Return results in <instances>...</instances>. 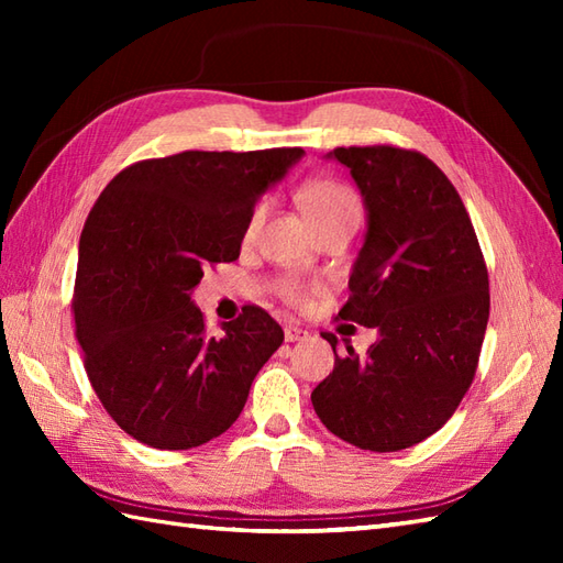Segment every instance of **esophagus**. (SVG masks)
<instances>
[{
  "label": "esophagus",
  "mask_w": 563,
  "mask_h": 563,
  "mask_svg": "<svg viewBox=\"0 0 563 563\" xmlns=\"http://www.w3.org/2000/svg\"><path fill=\"white\" fill-rule=\"evenodd\" d=\"M309 336H312V333H309L307 329H300V327H295V324H290V327H285V341H288V343H297V341H307Z\"/></svg>",
  "instance_id": "obj_1"
}]
</instances>
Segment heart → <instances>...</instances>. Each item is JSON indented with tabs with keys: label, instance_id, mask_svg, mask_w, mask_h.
I'll list each match as a JSON object with an SVG mask.
<instances>
[{
	"label": "heart",
	"instance_id": "obj_1",
	"mask_svg": "<svg viewBox=\"0 0 563 563\" xmlns=\"http://www.w3.org/2000/svg\"><path fill=\"white\" fill-rule=\"evenodd\" d=\"M297 200H300L302 212L307 214V220L312 222V227L327 224V222H336V220H355L361 214V206H357V198L349 186H343L339 181H329V178H317V181H309L300 188L297 194ZM263 218V206H258L254 212H251L249 224H246V234H254L258 230ZM285 297L295 302L305 300V290L300 285H285Z\"/></svg>",
	"mask_w": 563,
	"mask_h": 563
}]
</instances>
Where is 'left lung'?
Returning a JSON list of instances; mask_svg holds the SVG:
<instances>
[{"mask_svg":"<svg viewBox=\"0 0 563 563\" xmlns=\"http://www.w3.org/2000/svg\"><path fill=\"white\" fill-rule=\"evenodd\" d=\"M367 212V232L339 317L375 329L312 391L333 435L397 452L433 435L470 389L488 321V271L457 190L421 152L336 147ZM336 353V336L324 333Z\"/></svg>","mask_w":563,"mask_h":563,"instance_id":"1","label":"left lung"}]
</instances>
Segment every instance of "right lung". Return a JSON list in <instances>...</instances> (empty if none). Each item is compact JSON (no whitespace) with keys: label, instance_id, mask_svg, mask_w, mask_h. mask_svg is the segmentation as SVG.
Wrapping results in <instances>:
<instances>
[{"label":"right lung","instance_id":"obj_1","mask_svg":"<svg viewBox=\"0 0 563 563\" xmlns=\"http://www.w3.org/2000/svg\"><path fill=\"white\" fill-rule=\"evenodd\" d=\"M302 154L190 150L145 159L93 202L71 309L91 387L128 435L190 450L242 413L283 329L246 305L222 336H210L190 295L208 263L239 258L256 200Z\"/></svg>","mask_w":563,"mask_h":563}]
</instances>
